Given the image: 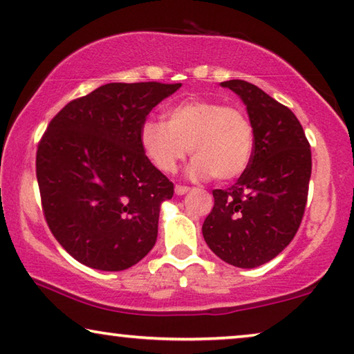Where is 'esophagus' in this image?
I'll return each mask as SVG.
<instances>
[{"label": "esophagus", "mask_w": 354, "mask_h": 354, "mask_svg": "<svg viewBox=\"0 0 354 354\" xmlns=\"http://www.w3.org/2000/svg\"><path fill=\"white\" fill-rule=\"evenodd\" d=\"M188 192H189V188L185 187V185H176V194H177V196L187 194Z\"/></svg>", "instance_id": "1"}]
</instances>
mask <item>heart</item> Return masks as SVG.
<instances>
[{
	"instance_id": "heart-1",
	"label": "heart",
	"mask_w": 354,
	"mask_h": 354,
	"mask_svg": "<svg viewBox=\"0 0 354 354\" xmlns=\"http://www.w3.org/2000/svg\"><path fill=\"white\" fill-rule=\"evenodd\" d=\"M140 144L161 172L171 174L189 151L193 178L227 182L242 176L253 156V127L245 112L216 101L188 100L167 112V122L147 120Z\"/></svg>"
}]
</instances>
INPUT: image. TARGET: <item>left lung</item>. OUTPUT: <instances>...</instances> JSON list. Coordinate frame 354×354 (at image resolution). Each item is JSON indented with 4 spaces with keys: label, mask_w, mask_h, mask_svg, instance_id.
I'll use <instances>...</instances> for the list:
<instances>
[{
    "label": "left lung",
    "mask_w": 354,
    "mask_h": 354,
    "mask_svg": "<svg viewBox=\"0 0 354 354\" xmlns=\"http://www.w3.org/2000/svg\"><path fill=\"white\" fill-rule=\"evenodd\" d=\"M221 86L241 96L253 127V156L237 182L214 189L203 225L209 248L225 263L253 269L290 245L301 226L312 151L295 113L245 80Z\"/></svg>",
    "instance_id": "8db88e82"
}]
</instances>
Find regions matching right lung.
<instances>
[{"label":"right lung","mask_w":354,"mask_h":354,"mask_svg":"<svg viewBox=\"0 0 354 354\" xmlns=\"http://www.w3.org/2000/svg\"><path fill=\"white\" fill-rule=\"evenodd\" d=\"M182 84H106L59 111L37 145L36 177L53 237L88 268L138 264L174 185L147 158L140 128Z\"/></svg>","instance_id":"add662e5"}]
</instances>
